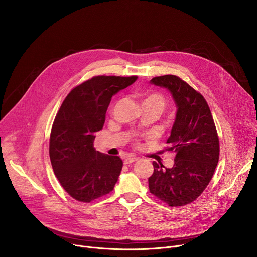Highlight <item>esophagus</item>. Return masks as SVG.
I'll return each mask as SVG.
<instances>
[{
    "label": "esophagus",
    "instance_id": "obj_1",
    "mask_svg": "<svg viewBox=\"0 0 257 257\" xmlns=\"http://www.w3.org/2000/svg\"><path fill=\"white\" fill-rule=\"evenodd\" d=\"M137 160H138L137 158H133V157H127V158H125V160H124V164H125V165H130V164H132V163L136 162Z\"/></svg>",
    "mask_w": 257,
    "mask_h": 257
}]
</instances>
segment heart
Instances as JSON below:
<instances>
[{"instance_id":"heart-1","label":"heart","mask_w":257,"mask_h":257,"mask_svg":"<svg viewBox=\"0 0 257 257\" xmlns=\"http://www.w3.org/2000/svg\"><path fill=\"white\" fill-rule=\"evenodd\" d=\"M139 102L143 111H150L155 113L157 116L162 114V112L167 106L166 97L157 91L144 93L139 96Z\"/></svg>"}]
</instances>
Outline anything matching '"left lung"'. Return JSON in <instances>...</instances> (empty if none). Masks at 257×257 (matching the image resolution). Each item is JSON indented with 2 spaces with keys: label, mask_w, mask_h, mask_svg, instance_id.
<instances>
[{
  "label": "left lung",
  "mask_w": 257,
  "mask_h": 257,
  "mask_svg": "<svg viewBox=\"0 0 257 257\" xmlns=\"http://www.w3.org/2000/svg\"><path fill=\"white\" fill-rule=\"evenodd\" d=\"M151 83L171 92L177 114L166 142V151L176 154L174 166L153 163L150 191L170 206H183L194 201L213 176L219 157L217 132L206 100L188 83L175 75L155 77Z\"/></svg>",
  "instance_id": "8db88e82"
}]
</instances>
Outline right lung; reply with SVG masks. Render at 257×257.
Masks as SVG:
<instances>
[{"mask_svg":"<svg viewBox=\"0 0 257 257\" xmlns=\"http://www.w3.org/2000/svg\"><path fill=\"white\" fill-rule=\"evenodd\" d=\"M137 76H95L73 88L55 118L50 136V159L65 191L90 202L113 191L123 162L93 148L112 96L134 83Z\"/></svg>","mask_w":257,"mask_h":257,"instance_id":"add662e5","label":"right lung"}]
</instances>
